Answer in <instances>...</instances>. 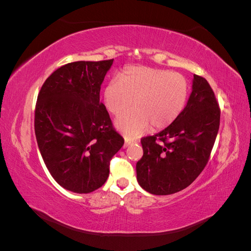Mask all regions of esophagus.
I'll return each mask as SVG.
<instances>
[{
	"mask_svg": "<svg viewBox=\"0 0 251 251\" xmlns=\"http://www.w3.org/2000/svg\"><path fill=\"white\" fill-rule=\"evenodd\" d=\"M134 141L133 140H131V139H128V138H126V140H125V148H126V147H128L130 146V144H132Z\"/></svg>",
	"mask_w": 251,
	"mask_h": 251,
	"instance_id": "obj_1",
	"label": "esophagus"
}]
</instances>
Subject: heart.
Masks as SVG:
<instances>
[{"instance_id": "obj_1", "label": "heart", "mask_w": 251, "mask_h": 251, "mask_svg": "<svg viewBox=\"0 0 251 251\" xmlns=\"http://www.w3.org/2000/svg\"><path fill=\"white\" fill-rule=\"evenodd\" d=\"M189 93L187 79L179 73L144 66L127 67L103 90L105 108L114 116L136 109L116 120L120 132L138 137L153 126H170L183 112Z\"/></svg>"}]
</instances>
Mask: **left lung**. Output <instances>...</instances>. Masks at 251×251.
Listing matches in <instances>:
<instances>
[{
  "instance_id": "obj_1",
  "label": "left lung",
  "mask_w": 251,
  "mask_h": 251,
  "mask_svg": "<svg viewBox=\"0 0 251 251\" xmlns=\"http://www.w3.org/2000/svg\"><path fill=\"white\" fill-rule=\"evenodd\" d=\"M220 108L207 80L194 75L186 107L174 124L141 138L136 164L140 186L153 195H172L191 185L206 166L220 126Z\"/></svg>"
}]
</instances>
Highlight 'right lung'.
Instances as JSON below:
<instances>
[{
	"label": "right lung",
	"mask_w": 251,
	"mask_h": 251,
	"mask_svg": "<svg viewBox=\"0 0 251 251\" xmlns=\"http://www.w3.org/2000/svg\"><path fill=\"white\" fill-rule=\"evenodd\" d=\"M112 64L113 59L64 65L37 95L34 131L43 160L57 183L73 193L102 186L111 159L125 143L100 101Z\"/></svg>",
	"instance_id": "1"
}]
</instances>
